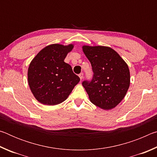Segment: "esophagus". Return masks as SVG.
<instances>
[{"instance_id":"1","label":"esophagus","mask_w":157,"mask_h":157,"mask_svg":"<svg viewBox=\"0 0 157 157\" xmlns=\"http://www.w3.org/2000/svg\"><path fill=\"white\" fill-rule=\"evenodd\" d=\"M79 78H80V79L82 80V78H83V77H84V74L82 73H81L80 74H79Z\"/></svg>"}]
</instances>
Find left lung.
<instances>
[{
	"mask_svg": "<svg viewBox=\"0 0 157 157\" xmlns=\"http://www.w3.org/2000/svg\"><path fill=\"white\" fill-rule=\"evenodd\" d=\"M82 49L94 73L91 80H84L82 86L93 104L103 109H111L121 102L129 89L128 66L109 47L84 46Z\"/></svg>",
	"mask_w": 157,
	"mask_h": 157,
	"instance_id": "left-lung-1",
	"label": "left lung"
}]
</instances>
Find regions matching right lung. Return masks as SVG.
Wrapping results in <instances>:
<instances>
[{"mask_svg":"<svg viewBox=\"0 0 157 157\" xmlns=\"http://www.w3.org/2000/svg\"><path fill=\"white\" fill-rule=\"evenodd\" d=\"M73 44H51L42 49L28 68V84L34 96L46 105L63 102L80 80L64 59Z\"/></svg>","mask_w":157,"mask_h":157,"instance_id":"right-lung-1","label":"right lung"}]
</instances>
